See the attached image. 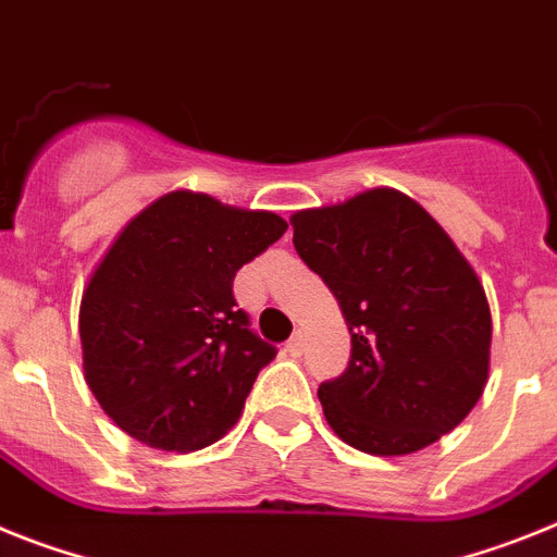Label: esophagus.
Instances as JSON below:
<instances>
[{
    "label": "esophagus",
    "instance_id": "esophagus-1",
    "mask_svg": "<svg viewBox=\"0 0 557 557\" xmlns=\"http://www.w3.org/2000/svg\"><path fill=\"white\" fill-rule=\"evenodd\" d=\"M304 341H307V337H304L301 330H298L296 335L289 337V341H287V351H289V355H301V351H304Z\"/></svg>",
    "mask_w": 557,
    "mask_h": 557
}]
</instances>
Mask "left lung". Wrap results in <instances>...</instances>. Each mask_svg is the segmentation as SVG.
I'll list each match as a JSON object with an SVG mask.
<instances>
[{"label": "left lung", "instance_id": "obj_1", "mask_svg": "<svg viewBox=\"0 0 557 557\" xmlns=\"http://www.w3.org/2000/svg\"><path fill=\"white\" fill-rule=\"evenodd\" d=\"M289 225L351 335L346 372L318 388L332 431L372 456L414 454L454 431L487 386L493 335L454 239L394 188L296 211Z\"/></svg>", "mask_w": 557, "mask_h": 557}]
</instances>
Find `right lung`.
Instances as JSON below:
<instances>
[{"instance_id":"add662e5","label":"right lung","mask_w":557,"mask_h":557,"mask_svg":"<svg viewBox=\"0 0 557 557\" xmlns=\"http://www.w3.org/2000/svg\"><path fill=\"white\" fill-rule=\"evenodd\" d=\"M287 231L278 213L169 191L135 213L81 296L84 377L115 425L157 450L231 431L275 349L250 332L233 275Z\"/></svg>"}]
</instances>
